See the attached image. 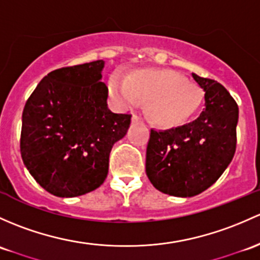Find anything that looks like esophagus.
Segmentation results:
<instances>
[{
  "instance_id": "obj_1",
  "label": "esophagus",
  "mask_w": 260,
  "mask_h": 260,
  "mask_svg": "<svg viewBox=\"0 0 260 260\" xmlns=\"http://www.w3.org/2000/svg\"><path fill=\"white\" fill-rule=\"evenodd\" d=\"M141 121V117H138L137 114H133L132 116V122H139Z\"/></svg>"
}]
</instances>
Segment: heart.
I'll return each mask as SVG.
<instances>
[{"label": "heart", "mask_w": 260, "mask_h": 260, "mask_svg": "<svg viewBox=\"0 0 260 260\" xmlns=\"http://www.w3.org/2000/svg\"><path fill=\"white\" fill-rule=\"evenodd\" d=\"M108 91L125 108L148 102L149 119L160 127H174L188 121L204 100L198 84L169 70L137 71L127 81L113 76L108 81Z\"/></svg>", "instance_id": "1"}]
</instances>
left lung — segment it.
I'll use <instances>...</instances> for the list:
<instances>
[{"mask_svg": "<svg viewBox=\"0 0 260 260\" xmlns=\"http://www.w3.org/2000/svg\"><path fill=\"white\" fill-rule=\"evenodd\" d=\"M204 89L198 118L166 131L151 129L146 155L148 179L162 193L193 197L204 192L232 162L237 147L238 105L217 81L192 73Z\"/></svg>", "mask_w": 260, "mask_h": 260, "instance_id": "obj_1", "label": "left lung"}]
</instances>
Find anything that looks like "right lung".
Instances as JSON below:
<instances>
[{
	"instance_id": "add662e5",
	"label": "right lung",
	"mask_w": 260,
	"mask_h": 260,
	"mask_svg": "<svg viewBox=\"0 0 260 260\" xmlns=\"http://www.w3.org/2000/svg\"><path fill=\"white\" fill-rule=\"evenodd\" d=\"M105 61L54 70L24 105L20 148L24 166L48 193L70 198L97 189L108 174L109 153L131 114L107 107Z\"/></svg>"
}]
</instances>
